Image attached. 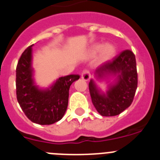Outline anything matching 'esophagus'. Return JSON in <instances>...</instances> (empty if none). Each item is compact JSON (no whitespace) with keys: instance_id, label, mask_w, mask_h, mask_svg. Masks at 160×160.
I'll use <instances>...</instances> for the list:
<instances>
[{"instance_id":"esophagus-1","label":"esophagus","mask_w":160,"mask_h":160,"mask_svg":"<svg viewBox=\"0 0 160 160\" xmlns=\"http://www.w3.org/2000/svg\"><path fill=\"white\" fill-rule=\"evenodd\" d=\"M81 77L84 80V81H89V79L90 78V73L88 70H84L82 72V74H81Z\"/></svg>"}]
</instances>
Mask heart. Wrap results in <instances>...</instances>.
Here are the masks:
<instances>
[{"instance_id":"b5f03b06","label":"heart","mask_w":160,"mask_h":160,"mask_svg":"<svg viewBox=\"0 0 160 160\" xmlns=\"http://www.w3.org/2000/svg\"><path fill=\"white\" fill-rule=\"evenodd\" d=\"M116 47L110 43H97L91 46L90 53L91 56H96L100 53L99 61L101 62H107L112 60L116 54Z\"/></svg>"}]
</instances>
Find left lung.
Listing matches in <instances>:
<instances>
[{
	"label": "left lung",
	"instance_id": "left-lung-1",
	"mask_svg": "<svg viewBox=\"0 0 160 160\" xmlns=\"http://www.w3.org/2000/svg\"><path fill=\"white\" fill-rule=\"evenodd\" d=\"M115 79L109 82V78ZM98 81L107 80L105 92L98 87L94 80L89 82L93 105L102 116H115L131 106L138 85V74L135 54L124 50L114 58L98 68L94 73Z\"/></svg>",
	"mask_w": 160,
	"mask_h": 160
}]
</instances>
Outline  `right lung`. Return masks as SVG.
<instances>
[{"instance_id":"obj_1","label":"right lung","mask_w":160,"mask_h":160,"mask_svg":"<svg viewBox=\"0 0 160 160\" xmlns=\"http://www.w3.org/2000/svg\"><path fill=\"white\" fill-rule=\"evenodd\" d=\"M32 46L25 49L16 70L17 98L30 121L40 125H50L64 116L68 106L69 90L78 74L61 77L48 88H40L34 81L32 68Z\"/></svg>"}]
</instances>
